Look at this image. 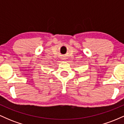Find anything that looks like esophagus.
Wrapping results in <instances>:
<instances>
[{"mask_svg": "<svg viewBox=\"0 0 124 124\" xmlns=\"http://www.w3.org/2000/svg\"><path fill=\"white\" fill-rule=\"evenodd\" d=\"M62 60H65V59H65V57H63V58H62Z\"/></svg>", "mask_w": 124, "mask_h": 124, "instance_id": "obj_1", "label": "esophagus"}]
</instances>
